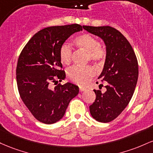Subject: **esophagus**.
Listing matches in <instances>:
<instances>
[{
	"instance_id": "obj_1",
	"label": "esophagus",
	"mask_w": 153,
	"mask_h": 153,
	"mask_svg": "<svg viewBox=\"0 0 153 153\" xmlns=\"http://www.w3.org/2000/svg\"><path fill=\"white\" fill-rule=\"evenodd\" d=\"M86 90L85 88H84V87H79V92H84Z\"/></svg>"
}]
</instances>
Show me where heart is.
I'll return each mask as SVG.
<instances>
[{"label":"heart","instance_id":"obj_1","mask_svg":"<svg viewBox=\"0 0 153 153\" xmlns=\"http://www.w3.org/2000/svg\"><path fill=\"white\" fill-rule=\"evenodd\" d=\"M77 46L87 51V61H91L97 64L104 63L107 56V51L105 46L99 43L98 39L90 34H82L74 39ZM73 50L67 42L61 45L59 49L61 61L68 65L71 63ZM94 69L90 66H74L67 70L66 74L68 79L80 86L85 85L94 76Z\"/></svg>","mask_w":153,"mask_h":153}]
</instances>
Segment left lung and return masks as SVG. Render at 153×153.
I'll return each instance as SVG.
<instances>
[{"label": "left lung", "instance_id": "8db88e82", "mask_svg": "<svg viewBox=\"0 0 153 153\" xmlns=\"http://www.w3.org/2000/svg\"><path fill=\"white\" fill-rule=\"evenodd\" d=\"M83 28L101 37L106 45L105 62L98 77L106 82V91L93 90L96 98L90 111L96 121L108 123L117 118L131 100L138 79V62L131 44L116 29L110 26Z\"/></svg>", "mask_w": 153, "mask_h": 153}]
</instances>
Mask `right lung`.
<instances>
[{
    "label": "right lung",
    "mask_w": 153,
    "mask_h": 153,
    "mask_svg": "<svg viewBox=\"0 0 153 153\" xmlns=\"http://www.w3.org/2000/svg\"><path fill=\"white\" fill-rule=\"evenodd\" d=\"M81 25L54 26L35 34L22 49L16 66L20 97L32 116L40 122L52 124L64 116L70 101L78 95L74 84H58L65 78L59 56L61 45ZM56 86L51 89L50 84Z\"/></svg>",
    "instance_id": "1"
}]
</instances>
